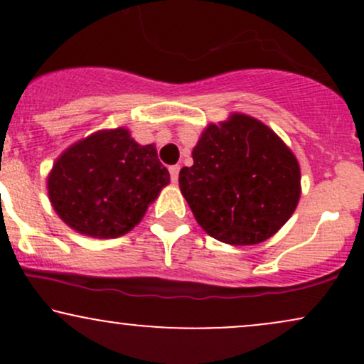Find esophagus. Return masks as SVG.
<instances>
[{
    "instance_id": "34e87169",
    "label": "esophagus",
    "mask_w": 364,
    "mask_h": 364,
    "mask_svg": "<svg viewBox=\"0 0 364 364\" xmlns=\"http://www.w3.org/2000/svg\"><path fill=\"white\" fill-rule=\"evenodd\" d=\"M179 166L176 164V166H171L169 168V174H171V181L173 183H178V178H179Z\"/></svg>"
}]
</instances>
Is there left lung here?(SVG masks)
Masks as SVG:
<instances>
[{
	"label": "left lung",
	"mask_w": 364,
	"mask_h": 364,
	"mask_svg": "<svg viewBox=\"0 0 364 364\" xmlns=\"http://www.w3.org/2000/svg\"><path fill=\"white\" fill-rule=\"evenodd\" d=\"M179 171V188L196 223L228 245H258L296 210L301 173L294 154L262 121L246 114L208 124Z\"/></svg>",
	"instance_id": "obj_1"
}]
</instances>
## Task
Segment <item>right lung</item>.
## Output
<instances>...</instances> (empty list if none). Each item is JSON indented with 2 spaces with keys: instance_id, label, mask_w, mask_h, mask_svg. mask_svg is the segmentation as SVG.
Here are the masks:
<instances>
[{
  "instance_id": "add662e5",
  "label": "right lung",
  "mask_w": 364,
  "mask_h": 364,
  "mask_svg": "<svg viewBox=\"0 0 364 364\" xmlns=\"http://www.w3.org/2000/svg\"><path fill=\"white\" fill-rule=\"evenodd\" d=\"M169 171L152 144L139 145L127 128L101 129L54 162L48 193L65 224L92 237H118L132 231L161 190Z\"/></svg>"
}]
</instances>
